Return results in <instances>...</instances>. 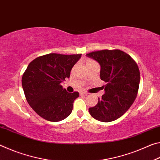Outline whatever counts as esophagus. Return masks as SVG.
Returning <instances> with one entry per match:
<instances>
[{
    "instance_id": "1",
    "label": "esophagus",
    "mask_w": 160,
    "mask_h": 160,
    "mask_svg": "<svg viewBox=\"0 0 160 160\" xmlns=\"http://www.w3.org/2000/svg\"><path fill=\"white\" fill-rule=\"evenodd\" d=\"M80 95H87L88 94L85 92H80Z\"/></svg>"
}]
</instances>
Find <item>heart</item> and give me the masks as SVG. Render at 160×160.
Segmentation results:
<instances>
[{
  "instance_id": "1",
  "label": "heart",
  "mask_w": 160,
  "mask_h": 160,
  "mask_svg": "<svg viewBox=\"0 0 160 160\" xmlns=\"http://www.w3.org/2000/svg\"><path fill=\"white\" fill-rule=\"evenodd\" d=\"M92 63H96L92 60H87L86 61V66H88V65H90V64H92Z\"/></svg>"
}]
</instances>
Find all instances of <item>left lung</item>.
<instances>
[{
  "mask_svg": "<svg viewBox=\"0 0 160 160\" xmlns=\"http://www.w3.org/2000/svg\"><path fill=\"white\" fill-rule=\"evenodd\" d=\"M101 66L100 78L107 84L105 93L95 107L89 108L92 117L111 122L124 114L137 97L140 75L138 65L122 51L102 50L86 54Z\"/></svg>",
  "mask_w": 160,
  "mask_h": 160,
  "instance_id": "left-lung-1",
  "label": "left lung"
}]
</instances>
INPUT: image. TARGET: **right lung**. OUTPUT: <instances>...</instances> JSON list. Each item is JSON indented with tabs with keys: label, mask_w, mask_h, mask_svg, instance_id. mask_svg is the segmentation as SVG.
<instances>
[{
	"label": "right lung",
	"mask_w": 160,
	"mask_h": 160,
	"mask_svg": "<svg viewBox=\"0 0 160 160\" xmlns=\"http://www.w3.org/2000/svg\"><path fill=\"white\" fill-rule=\"evenodd\" d=\"M81 55L48 53L28 65L22 78V85L29 106L43 118L58 122L71 113L79 93L68 92L61 83L70 78L71 69Z\"/></svg>",
	"instance_id": "add662e5"
}]
</instances>
